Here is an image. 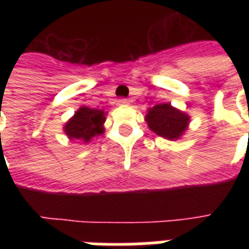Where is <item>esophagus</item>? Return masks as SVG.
Instances as JSON below:
<instances>
[{
  "mask_svg": "<svg viewBox=\"0 0 249 249\" xmlns=\"http://www.w3.org/2000/svg\"><path fill=\"white\" fill-rule=\"evenodd\" d=\"M117 105L126 106V105H129V101L128 99H124V98H121V99H119V101H117Z\"/></svg>",
  "mask_w": 249,
  "mask_h": 249,
  "instance_id": "esophagus-1",
  "label": "esophagus"
}]
</instances>
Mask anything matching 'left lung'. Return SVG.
I'll return each mask as SVG.
<instances>
[{"mask_svg":"<svg viewBox=\"0 0 249 249\" xmlns=\"http://www.w3.org/2000/svg\"><path fill=\"white\" fill-rule=\"evenodd\" d=\"M146 121L158 136L166 140H177L187 128L189 116L173 108L169 103H160L148 109Z\"/></svg>","mask_w":249,"mask_h":249,"instance_id":"8db88e82","label":"left lung"}]
</instances>
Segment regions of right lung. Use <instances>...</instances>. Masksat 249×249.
I'll return each instance as SVG.
<instances>
[{"mask_svg": "<svg viewBox=\"0 0 249 249\" xmlns=\"http://www.w3.org/2000/svg\"><path fill=\"white\" fill-rule=\"evenodd\" d=\"M105 112L101 109H91L88 107L81 108L64 126V132L71 140L89 142L93 137L103 133Z\"/></svg>", "mask_w": 249, "mask_h": 249, "instance_id": "right-lung-1", "label": "right lung"}]
</instances>
